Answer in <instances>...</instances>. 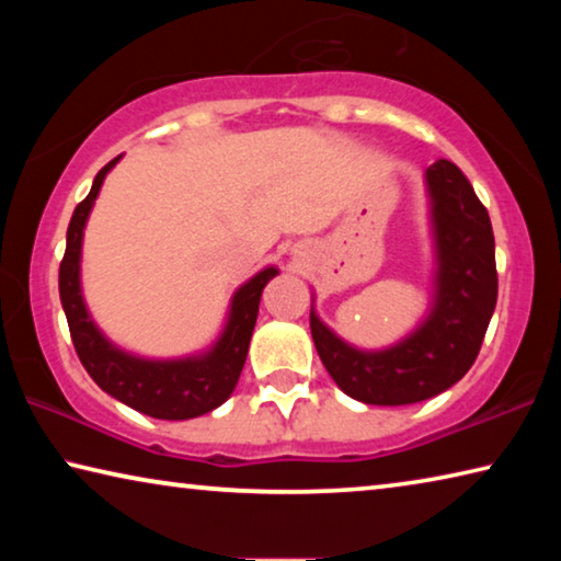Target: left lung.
<instances>
[{
	"label": "left lung",
	"instance_id": "1",
	"mask_svg": "<svg viewBox=\"0 0 561 561\" xmlns=\"http://www.w3.org/2000/svg\"><path fill=\"white\" fill-rule=\"evenodd\" d=\"M433 203L438 274L428 319L401 344L358 351L311 311L321 364L346 396L368 405H408L443 393L470 371L497 304L495 234L470 180L450 160L425 173Z\"/></svg>",
	"mask_w": 561,
	"mask_h": 561
}]
</instances>
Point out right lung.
Masks as SVG:
<instances>
[{
	"mask_svg": "<svg viewBox=\"0 0 561 561\" xmlns=\"http://www.w3.org/2000/svg\"><path fill=\"white\" fill-rule=\"evenodd\" d=\"M118 158L99 170L91 193L76 205L71 215L69 230H66V252L59 267L61 307L66 321H69L76 354L103 391L150 417L187 421V417L210 413L213 408L222 405L232 396L237 378L242 374L247 348H250L254 321L260 314L262 289L272 277H277V267L262 270L257 277L237 289L220 341L203 356L148 360L113 346L93 324L87 304H83L79 262L83 227H87L93 201L99 197L103 178L118 163Z\"/></svg>",
	"mask_w": 561,
	"mask_h": 561,
	"instance_id": "obj_1",
	"label": "right lung"
}]
</instances>
